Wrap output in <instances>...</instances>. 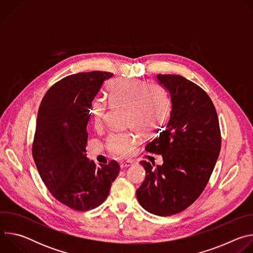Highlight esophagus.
<instances>
[{"instance_id": "34e87169", "label": "esophagus", "mask_w": 253, "mask_h": 253, "mask_svg": "<svg viewBox=\"0 0 253 253\" xmlns=\"http://www.w3.org/2000/svg\"><path fill=\"white\" fill-rule=\"evenodd\" d=\"M133 164H134V162H133L132 160H127V161H125V162H122V163L120 164V167L123 169V168L130 167V166H132Z\"/></svg>"}]
</instances>
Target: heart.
Listing matches in <instances>:
<instances>
[{
    "label": "heart",
    "mask_w": 253,
    "mask_h": 253,
    "mask_svg": "<svg viewBox=\"0 0 253 253\" xmlns=\"http://www.w3.org/2000/svg\"><path fill=\"white\" fill-rule=\"evenodd\" d=\"M108 98L112 106H121L127 109V121L147 135L162 125L171 110V102L167 93L159 86H148L142 81L114 80L108 84ZM95 128H100L106 114V103L96 99L91 107ZM137 141L133 132H112L106 137V147L118 156L132 153Z\"/></svg>",
    "instance_id": "1"
}]
</instances>
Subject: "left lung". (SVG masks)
Returning <instances> with one entry per match:
<instances>
[{"label": "left lung", "mask_w": 253, "mask_h": 253, "mask_svg": "<svg viewBox=\"0 0 253 253\" xmlns=\"http://www.w3.org/2000/svg\"><path fill=\"white\" fill-rule=\"evenodd\" d=\"M157 80L170 94L172 110L165 129L145 150L162 155L163 164L154 168L140 162L146 177L136 195L148 212L169 216L186 209L204 190L219 156L221 134L202 88L179 75H157Z\"/></svg>", "instance_id": "8db88e82"}]
</instances>
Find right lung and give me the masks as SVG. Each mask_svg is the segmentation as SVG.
Masks as SVG:
<instances>
[{
	"label": "right lung",
	"instance_id": "obj_1",
	"mask_svg": "<svg viewBox=\"0 0 253 253\" xmlns=\"http://www.w3.org/2000/svg\"><path fill=\"white\" fill-rule=\"evenodd\" d=\"M112 76L102 71L67 76L47 91L38 111L35 164L51 194L77 211L101 205L120 171L114 160L97 167L86 157L90 107L103 82Z\"/></svg>",
	"mask_w": 253,
	"mask_h": 253
}]
</instances>
